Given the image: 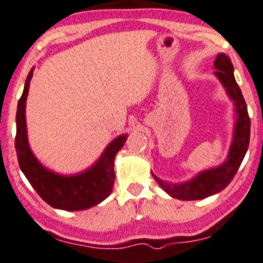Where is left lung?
<instances>
[{
	"label": "left lung",
	"instance_id": "obj_1",
	"mask_svg": "<svg viewBox=\"0 0 263 263\" xmlns=\"http://www.w3.org/2000/svg\"><path fill=\"white\" fill-rule=\"evenodd\" d=\"M214 67H216L214 74L221 80L228 95L236 105L237 121L236 128H234L233 142L231 144L227 159L223 162V164L202 172L189 182L182 183V184H173V183L171 184L153 174L155 182L173 198L182 200L203 199L223 191L232 182L234 174L237 173L246 153H247L248 144H250L251 120L248 117L247 105H246L243 95L234 79L233 65L227 55L219 53L214 60Z\"/></svg>",
	"mask_w": 263,
	"mask_h": 263
}]
</instances>
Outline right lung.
Segmentation results:
<instances>
[{
  "mask_svg": "<svg viewBox=\"0 0 263 263\" xmlns=\"http://www.w3.org/2000/svg\"><path fill=\"white\" fill-rule=\"evenodd\" d=\"M32 71L33 69L27 75L16 112L15 148L20 168L39 196L53 208L83 211L97 205L111 193L115 179V155L123 148L128 137L124 134L112 140L91 168L76 176H60L42 166L27 142L25 108Z\"/></svg>",
  "mask_w": 263,
  "mask_h": 263,
  "instance_id": "obj_1",
  "label": "right lung"
}]
</instances>
